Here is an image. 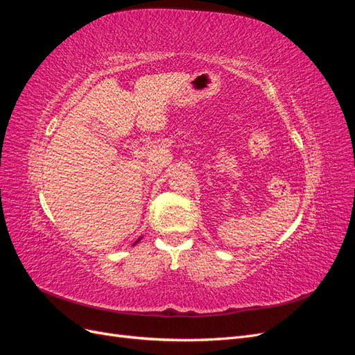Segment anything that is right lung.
Listing matches in <instances>:
<instances>
[{"mask_svg": "<svg viewBox=\"0 0 355 355\" xmlns=\"http://www.w3.org/2000/svg\"><path fill=\"white\" fill-rule=\"evenodd\" d=\"M141 239H142V237H141ZM141 239H139V240H141ZM139 240H137V241H136V243H139ZM136 243H135V244H136ZM135 244H133V245H135Z\"/></svg>", "mask_w": 355, "mask_h": 355, "instance_id": "right-lung-1", "label": "right lung"}]
</instances>
